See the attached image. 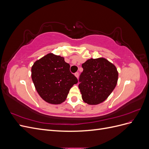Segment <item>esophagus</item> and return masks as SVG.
<instances>
[{"mask_svg":"<svg viewBox=\"0 0 149 149\" xmlns=\"http://www.w3.org/2000/svg\"><path fill=\"white\" fill-rule=\"evenodd\" d=\"M74 75H75V76L77 78H78V76H79V73L78 72H76V73H74Z\"/></svg>","mask_w":149,"mask_h":149,"instance_id":"1","label":"esophagus"}]
</instances>
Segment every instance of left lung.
<instances>
[{
    "label": "left lung",
    "mask_w": 149,
    "mask_h": 149,
    "mask_svg": "<svg viewBox=\"0 0 149 149\" xmlns=\"http://www.w3.org/2000/svg\"><path fill=\"white\" fill-rule=\"evenodd\" d=\"M78 85L83 101L97 104L105 101L113 91L118 79L116 66L105 58L88 60L82 64Z\"/></svg>",
    "instance_id": "1"
}]
</instances>
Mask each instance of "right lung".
Listing matches in <instances>:
<instances>
[{"label":"right lung","instance_id":"add662e5","mask_svg":"<svg viewBox=\"0 0 149 149\" xmlns=\"http://www.w3.org/2000/svg\"><path fill=\"white\" fill-rule=\"evenodd\" d=\"M64 58L49 53L31 67V79L37 91L46 102L58 104L65 101L78 79L70 70Z\"/></svg>","mask_w":149,"mask_h":149}]
</instances>
